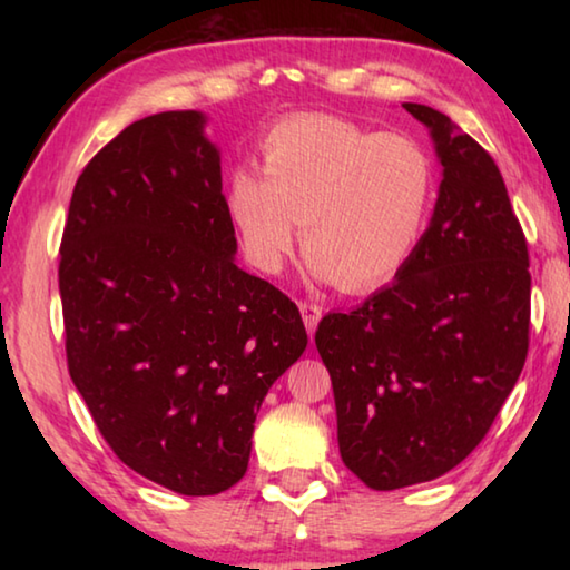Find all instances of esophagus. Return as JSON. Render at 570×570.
<instances>
[{"mask_svg": "<svg viewBox=\"0 0 570 570\" xmlns=\"http://www.w3.org/2000/svg\"><path fill=\"white\" fill-rule=\"evenodd\" d=\"M298 308H302V316H304L306 332H308V336H312V334L316 332V324H320V320H322V306L308 304V302H302V304H298Z\"/></svg>", "mask_w": 570, "mask_h": 570, "instance_id": "34e87169", "label": "esophagus"}]
</instances>
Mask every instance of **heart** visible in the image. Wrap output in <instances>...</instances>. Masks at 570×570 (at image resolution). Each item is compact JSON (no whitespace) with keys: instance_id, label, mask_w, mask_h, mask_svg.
I'll return each mask as SVG.
<instances>
[{"instance_id":"1","label":"heart","mask_w":570,"mask_h":570,"mask_svg":"<svg viewBox=\"0 0 570 570\" xmlns=\"http://www.w3.org/2000/svg\"><path fill=\"white\" fill-rule=\"evenodd\" d=\"M254 168L228 176L226 210L250 266L278 274L302 220L308 274L346 292L407 264L435 200V166L417 140L336 115H294L258 140Z\"/></svg>"}]
</instances>
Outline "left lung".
Masks as SVG:
<instances>
[{"instance_id": "8db88e82", "label": "left lung", "mask_w": 570, "mask_h": 570, "mask_svg": "<svg viewBox=\"0 0 570 570\" xmlns=\"http://www.w3.org/2000/svg\"><path fill=\"white\" fill-rule=\"evenodd\" d=\"M402 108L435 140V214L394 282L350 314H326L314 336L342 460L372 490L460 465L528 356V244L495 160L445 112Z\"/></svg>"}]
</instances>
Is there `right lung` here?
<instances>
[{"label": "right lung", "mask_w": 570, "mask_h": 570, "mask_svg": "<svg viewBox=\"0 0 570 570\" xmlns=\"http://www.w3.org/2000/svg\"><path fill=\"white\" fill-rule=\"evenodd\" d=\"M204 125H128L77 178L60 246L75 387L115 455L180 495L244 478L256 412L308 342L292 298L234 262Z\"/></svg>", "instance_id": "obj_1"}]
</instances>
